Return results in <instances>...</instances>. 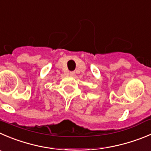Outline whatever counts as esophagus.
<instances>
[{
	"instance_id": "esophagus-1",
	"label": "esophagus",
	"mask_w": 151,
	"mask_h": 151,
	"mask_svg": "<svg viewBox=\"0 0 151 151\" xmlns=\"http://www.w3.org/2000/svg\"><path fill=\"white\" fill-rule=\"evenodd\" d=\"M69 74L71 76H74L75 75V72H74V71H71V72L69 73Z\"/></svg>"
}]
</instances>
